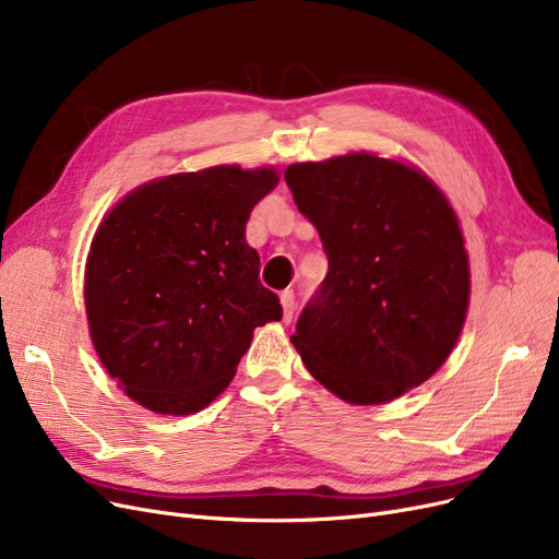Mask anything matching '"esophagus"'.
Instances as JSON below:
<instances>
[{
    "mask_svg": "<svg viewBox=\"0 0 559 559\" xmlns=\"http://www.w3.org/2000/svg\"><path fill=\"white\" fill-rule=\"evenodd\" d=\"M281 304H283V320L290 322L295 313V293L293 290H283L281 293Z\"/></svg>",
    "mask_w": 559,
    "mask_h": 559,
    "instance_id": "esophagus-1",
    "label": "esophagus"
}]
</instances>
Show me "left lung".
I'll list each match as a JSON object with an SVG mask.
<instances>
[{"mask_svg": "<svg viewBox=\"0 0 559 559\" xmlns=\"http://www.w3.org/2000/svg\"><path fill=\"white\" fill-rule=\"evenodd\" d=\"M328 253V276L293 344L348 404L402 397L455 348L469 309V258L445 194L420 169L371 153L285 169Z\"/></svg>", "mask_w": 559, "mask_h": 559, "instance_id": "8db88e82", "label": "left lung"}]
</instances>
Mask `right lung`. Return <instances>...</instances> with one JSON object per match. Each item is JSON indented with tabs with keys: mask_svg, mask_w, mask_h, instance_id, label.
Returning a JSON list of instances; mask_svg holds the SVG:
<instances>
[{
	"mask_svg": "<svg viewBox=\"0 0 559 559\" xmlns=\"http://www.w3.org/2000/svg\"><path fill=\"white\" fill-rule=\"evenodd\" d=\"M274 167L171 174L132 190L99 225L85 313L102 365L130 400L190 416L229 385L255 328L281 320L246 243Z\"/></svg>",
	"mask_w": 559,
	"mask_h": 559,
	"instance_id": "add662e5",
	"label": "right lung"
}]
</instances>
